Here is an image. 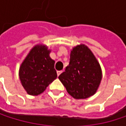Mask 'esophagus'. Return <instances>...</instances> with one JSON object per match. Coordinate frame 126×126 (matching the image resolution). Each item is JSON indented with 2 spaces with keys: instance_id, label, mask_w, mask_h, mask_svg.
<instances>
[{
  "instance_id": "1",
  "label": "esophagus",
  "mask_w": 126,
  "mask_h": 126,
  "mask_svg": "<svg viewBox=\"0 0 126 126\" xmlns=\"http://www.w3.org/2000/svg\"><path fill=\"white\" fill-rule=\"evenodd\" d=\"M62 72H63V71H57V74H58V76H60V74H61Z\"/></svg>"
}]
</instances>
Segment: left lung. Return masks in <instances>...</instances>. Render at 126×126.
<instances>
[{
	"instance_id": "left-lung-1",
	"label": "left lung",
	"mask_w": 126,
	"mask_h": 126,
	"mask_svg": "<svg viewBox=\"0 0 126 126\" xmlns=\"http://www.w3.org/2000/svg\"><path fill=\"white\" fill-rule=\"evenodd\" d=\"M58 78L69 95L76 99H84L96 93L102 71L91 50L80 44L71 51L69 65Z\"/></svg>"
}]
</instances>
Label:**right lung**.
Here are the masks:
<instances>
[{"instance_id":"1","label":"right lung","mask_w":126,"mask_h":126,"mask_svg":"<svg viewBox=\"0 0 126 126\" xmlns=\"http://www.w3.org/2000/svg\"><path fill=\"white\" fill-rule=\"evenodd\" d=\"M50 50L45 45L33 47L22 63L19 77L28 94L38 95L57 78L55 61L49 57Z\"/></svg>"}]
</instances>
